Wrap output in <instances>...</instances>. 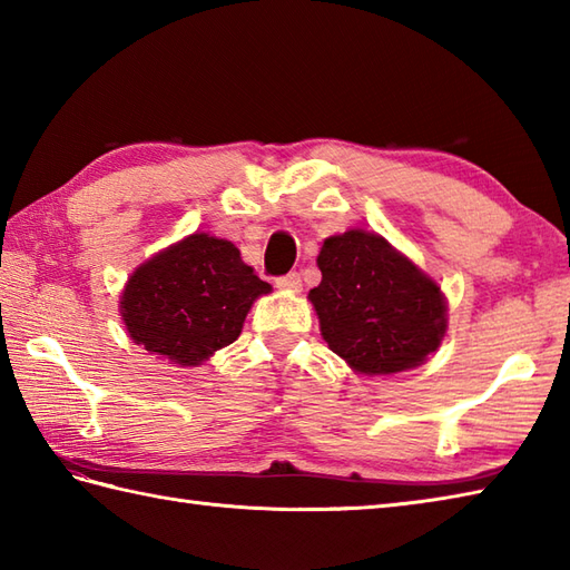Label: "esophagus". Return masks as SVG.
Returning <instances> with one entry per match:
<instances>
[{"mask_svg":"<svg viewBox=\"0 0 570 570\" xmlns=\"http://www.w3.org/2000/svg\"><path fill=\"white\" fill-rule=\"evenodd\" d=\"M276 286H278V288H284V292H294V294H298L301 288H304V282H301V274L292 272V274H286V276L278 278Z\"/></svg>","mask_w":570,"mask_h":570,"instance_id":"34e87169","label":"esophagus"}]
</instances>
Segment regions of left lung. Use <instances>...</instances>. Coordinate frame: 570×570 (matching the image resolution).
<instances>
[{"label": "left lung", "instance_id": "8db88e82", "mask_svg": "<svg viewBox=\"0 0 570 570\" xmlns=\"http://www.w3.org/2000/svg\"><path fill=\"white\" fill-rule=\"evenodd\" d=\"M316 262L323 278L308 301L323 341L350 370L365 377L406 372L439 350L448 331L441 286L382 235L325 237Z\"/></svg>", "mask_w": 570, "mask_h": 570}]
</instances>
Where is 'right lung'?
<instances>
[{
    "label": "right lung",
    "instance_id": "obj_1",
    "mask_svg": "<svg viewBox=\"0 0 570 570\" xmlns=\"http://www.w3.org/2000/svg\"><path fill=\"white\" fill-rule=\"evenodd\" d=\"M272 286L229 239L193 233L139 264L119 296L131 343L178 367H198L235 343Z\"/></svg>",
    "mask_w": 570,
    "mask_h": 570
}]
</instances>
